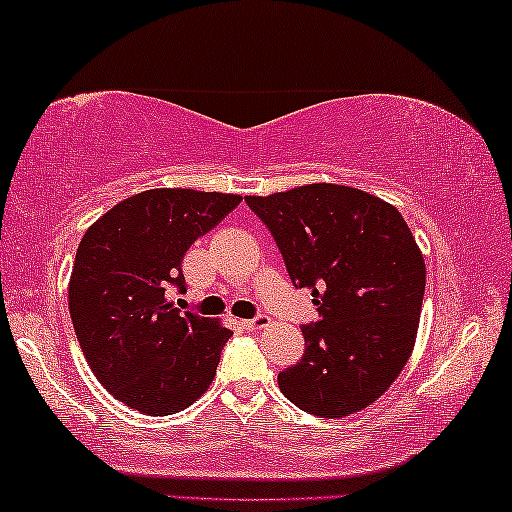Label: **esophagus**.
<instances>
[{
	"mask_svg": "<svg viewBox=\"0 0 512 512\" xmlns=\"http://www.w3.org/2000/svg\"><path fill=\"white\" fill-rule=\"evenodd\" d=\"M242 324H244V328H249V331H258V328H265V326H268V324H270V319H268V314H256V317L244 319Z\"/></svg>",
	"mask_w": 512,
	"mask_h": 512,
	"instance_id": "esophagus-1",
	"label": "esophagus"
}]
</instances>
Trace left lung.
I'll use <instances>...</instances> for the list:
<instances>
[{
	"mask_svg": "<svg viewBox=\"0 0 512 512\" xmlns=\"http://www.w3.org/2000/svg\"><path fill=\"white\" fill-rule=\"evenodd\" d=\"M247 205L270 230L296 289H312L319 321L279 389L317 417L377 401L410 359L426 270L396 207L356 188L310 184Z\"/></svg>",
	"mask_w": 512,
	"mask_h": 512,
	"instance_id": "left-lung-1",
	"label": "left lung"
}]
</instances>
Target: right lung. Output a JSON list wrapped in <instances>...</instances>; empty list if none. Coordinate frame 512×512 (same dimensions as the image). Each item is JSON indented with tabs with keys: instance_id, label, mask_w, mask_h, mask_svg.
<instances>
[{
	"instance_id": "right-lung-1",
	"label": "right lung",
	"mask_w": 512,
	"mask_h": 512,
	"mask_svg": "<svg viewBox=\"0 0 512 512\" xmlns=\"http://www.w3.org/2000/svg\"><path fill=\"white\" fill-rule=\"evenodd\" d=\"M240 195L156 188L109 209L83 235L69 279L76 340L111 396L165 417L205 394L228 328L181 312V261L198 237L240 205Z\"/></svg>"
}]
</instances>
